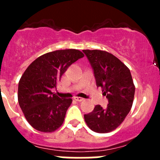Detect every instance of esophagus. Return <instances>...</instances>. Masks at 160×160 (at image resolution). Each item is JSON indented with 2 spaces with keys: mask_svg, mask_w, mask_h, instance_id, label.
<instances>
[{
  "mask_svg": "<svg viewBox=\"0 0 160 160\" xmlns=\"http://www.w3.org/2000/svg\"><path fill=\"white\" fill-rule=\"evenodd\" d=\"M73 99L77 101H82L83 100V98H80V97H74Z\"/></svg>",
  "mask_w": 160,
  "mask_h": 160,
  "instance_id": "34e87169",
  "label": "esophagus"
}]
</instances>
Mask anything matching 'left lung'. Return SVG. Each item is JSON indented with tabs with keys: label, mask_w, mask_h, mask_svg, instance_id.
Wrapping results in <instances>:
<instances>
[{
	"label": "left lung",
	"mask_w": 160,
	"mask_h": 160,
	"mask_svg": "<svg viewBox=\"0 0 160 160\" xmlns=\"http://www.w3.org/2000/svg\"><path fill=\"white\" fill-rule=\"evenodd\" d=\"M93 70L97 87L102 88L108 104H98L93 111L84 114V120L92 131L107 133L116 129L132 108L135 87L130 70L116 56L106 51L84 49Z\"/></svg>",
	"instance_id": "8db88e82"
}]
</instances>
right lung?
I'll use <instances>...</instances> for the list:
<instances>
[{"label": "right lung", "instance_id": "obj_1", "mask_svg": "<svg viewBox=\"0 0 160 160\" xmlns=\"http://www.w3.org/2000/svg\"><path fill=\"white\" fill-rule=\"evenodd\" d=\"M78 49L50 52L37 58L25 70L18 83V100L28 123L42 132H52L62 125L72 100L51 91L72 63L83 57Z\"/></svg>", "mask_w": 160, "mask_h": 160}]
</instances>
